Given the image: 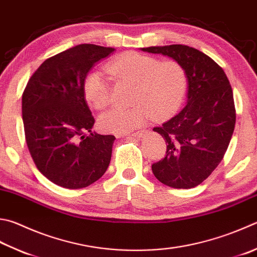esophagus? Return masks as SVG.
I'll list each match as a JSON object with an SVG mask.
<instances>
[{"label": "esophagus", "instance_id": "obj_1", "mask_svg": "<svg viewBox=\"0 0 257 257\" xmlns=\"http://www.w3.org/2000/svg\"><path fill=\"white\" fill-rule=\"evenodd\" d=\"M147 133V131L143 130V131H139V132H135V133H132L131 135L134 138H141L143 137V135ZM117 137H130V135H126V134H122V135H117Z\"/></svg>", "mask_w": 257, "mask_h": 257}]
</instances>
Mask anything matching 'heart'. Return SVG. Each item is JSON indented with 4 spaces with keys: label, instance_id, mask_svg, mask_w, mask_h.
<instances>
[{
    "label": "heart",
    "instance_id": "1",
    "mask_svg": "<svg viewBox=\"0 0 257 257\" xmlns=\"http://www.w3.org/2000/svg\"><path fill=\"white\" fill-rule=\"evenodd\" d=\"M116 80L133 84L130 108H113L101 114L98 127L106 133L126 134L139 128L153 116L154 119L170 117L180 108L186 97L188 78L177 60L160 61L158 58L130 51L106 65ZM87 101L96 109L110 103V84L99 71H91L84 81Z\"/></svg>",
    "mask_w": 257,
    "mask_h": 257
}]
</instances>
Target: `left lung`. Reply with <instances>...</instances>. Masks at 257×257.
Masks as SVG:
<instances>
[{
  "instance_id": "1",
  "label": "left lung",
  "mask_w": 257,
  "mask_h": 257,
  "mask_svg": "<svg viewBox=\"0 0 257 257\" xmlns=\"http://www.w3.org/2000/svg\"><path fill=\"white\" fill-rule=\"evenodd\" d=\"M142 50L180 62L188 78L186 107L153 128L167 143V156L153 164V174L169 187H197L220 163L234 132L236 109L229 80L219 65L195 48L171 45Z\"/></svg>"
}]
</instances>
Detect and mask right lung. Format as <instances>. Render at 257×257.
<instances>
[{
	"instance_id": "add662e5",
	"label": "right lung",
	"mask_w": 257,
	"mask_h": 257,
	"mask_svg": "<svg viewBox=\"0 0 257 257\" xmlns=\"http://www.w3.org/2000/svg\"><path fill=\"white\" fill-rule=\"evenodd\" d=\"M115 49L79 45L48 58L22 94L26 141L38 170L67 189L85 188L107 170L114 135L91 133L84 94L87 72ZM89 132L90 136L84 134Z\"/></svg>"
}]
</instances>
